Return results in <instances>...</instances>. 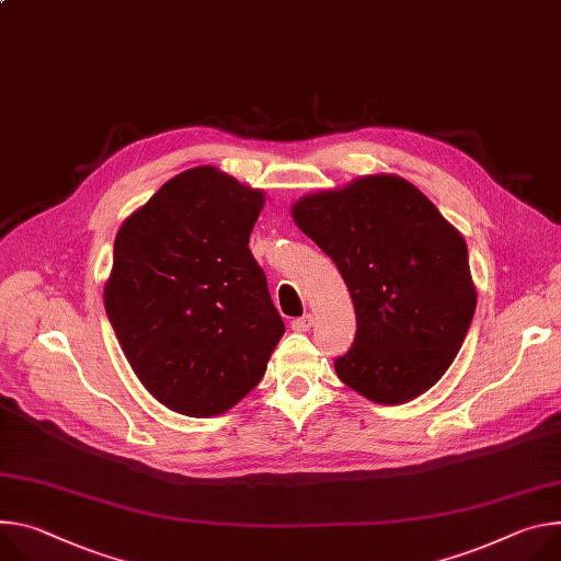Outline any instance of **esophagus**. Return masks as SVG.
Wrapping results in <instances>:
<instances>
[{
    "label": "esophagus",
    "mask_w": 561,
    "mask_h": 561,
    "mask_svg": "<svg viewBox=\"0 0 561 561\" xmlns=\"http://www.w3.org/2000/svg\"><path fill=\"white\" fill-rule=\"evenodd\" d=\"M290 327H293V331H299V333H304V331H309L311 327H313V316H301V318H295L293 322H290Z\"/></svg>",
    "instance_id": "34e87169"
}]
</instances>
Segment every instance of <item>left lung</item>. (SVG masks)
I'll return each mask as SVG.
<instances>
[{"label":"left lung","instance_id":"8db88e82","mask_svg":"<svg viewBox=\"0 0 561 561\" xmlns=\"http://www.w3.org/2000/svg\"><path fill=\"white\" fill-rule=\"evenodd\" d=\"M293 219L333 260L355 309L337 378L380 404L427 391L454 363L477 309L468 245L410 181L365 176L295 203Z\"/></svg>","mask_w":561,"mask_h":561}]
</instances>
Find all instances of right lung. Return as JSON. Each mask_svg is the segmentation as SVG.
I'll use <instances>...</instances> for the list:
<instances>
[{
	"mask_svg": "<svg viewBox=\"0 0 561 561\" xmlns=\"http://www.w3.org/2000/svg\"><path fill=\"white\" fill-rule=\"evenodd\" d=\"M264 194L215 168L170 179L118 230L105 311L172 412H228L266 374L284 322L248 248Z\"/></svg>",
	"mask_w": 561,
	"mask_h": 561,
	"instance_id": "add662e5",
	"label": "right lung"
}]
</instances>
